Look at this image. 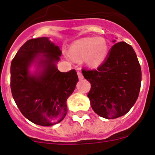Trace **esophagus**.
<instances>
[{
  "label": "esophagus",
  "instance_id": "obj_1",
  "mask_svg": "<svg viewBox=\"0 0 155 155\" xmlns=\"http://www.w3.org/2000/svg\"><path fill=\"white\" fill-rule=\"evenodd\" d=\"M77 75H78V77H79V79H82L84 78V76L81 71H77Z\"/></svg>",
  "mask_w": 155,
  "mask_h": 155
}]
</instances>
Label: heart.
Wrapping results in <instances>:
<instances>
[{"label": "heart", "instance_id": "1", "mask_svg": "<svg viewBox=\"0 0 155 155\" xmlns=\"http://www.w3.org/2000/svg\"><path fill=\"white\" fill-rule=\"evenodd\" d=\"M108 53V45L105 39L98 37L83 38L76 41L70 48L71 57L76 60L85 58L89 66L95 68L105 61Z\"/></svg>", "mask_w": 155, "mask_h": 155}]
</instances>
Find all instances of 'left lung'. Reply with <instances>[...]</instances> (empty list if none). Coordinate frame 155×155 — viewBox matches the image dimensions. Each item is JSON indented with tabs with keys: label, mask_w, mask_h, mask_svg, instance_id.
<instances>
[{
	"label": "left lung",
	"mask_w": 155,
	"mask_h": 155,
	"mask_svg": "<svg viewBox=\"0 0 155 155\" xmlns=\"http://www.w3.org/2000/svg\"><path fill=\"white\" fill-rule=\"evenodd\" d=\"M82 74L91 84L87 94L91 107L102 118L123 116L137 100L141 66L133 48L126 42L113 45L107 58L97 69H82Z\"/></svg>",
	"instance_id": "1"
}]
</instances>
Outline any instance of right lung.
<instances>
[{
	"mask_svg": "<svg viewBox=\"0 0 155 155\" xmlns=\"http://www.w3.org/2000/svg\"><path fill=\"white\" fill-rule=\"evenodd\" d=\"M61 50L48 37L27 41L11 64V89L16 105L25 118L35 124L53 126L63 120L66 101L79 81L76 70L61 72L55 63ZM42 54V55H40ZM35 60L40 72L30 74Z\"/></svg>",
	"mask_w": 155,
	"mask_h": 155,
	"instance_id": "1",
	"label": "right lung"
}]
</instances>
